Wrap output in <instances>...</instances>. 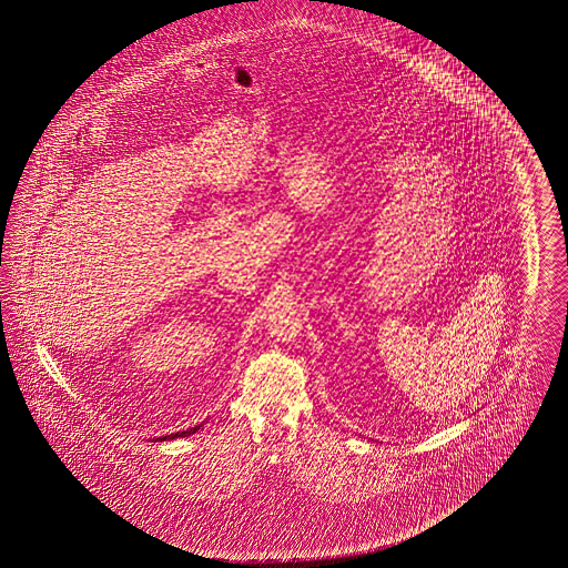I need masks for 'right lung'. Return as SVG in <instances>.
Returning <instances> with one entry per match:
<instances>
[{"label": "right lung", "instance_id": "obj_1", "mask_svg": "<svg viewBox=\"0 0 568 568\" xmlns=\"http://www.w3.org/2000/svg\"><path fill=\"white\" fill-rule=\"evenodd\" d=\"M199 429H201V425H199V427H193V429L172 433V435H166V437H158V442H170V439H179V437H189V435H193V433H196Z\"/></svg>", "mask_w": 568, "mask_h": 568}]
</instances>
